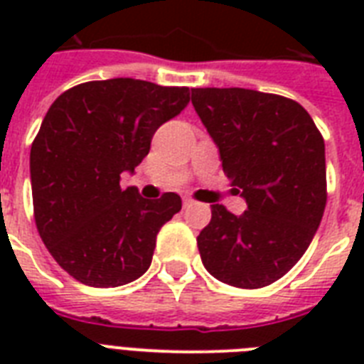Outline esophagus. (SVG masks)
<instances>
[{"mask_svg":"<svg viewBox=\"0 0 364 364\" xmlns=\"http://www.w3.org/2000/svg\"><path fill=\"white\" fill-rule=\"evenodd\" d=\"M194 200L193 198H183V208H188V205H193Z\"/></svg>","mask_w":364,"mask_h":364,"instance_id":"1","label":"esophagus"}]
</instances>
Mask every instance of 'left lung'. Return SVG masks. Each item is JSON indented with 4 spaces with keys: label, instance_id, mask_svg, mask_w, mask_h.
Here are the masks:
<instances>
[{
    "label": "left lung",
    "instance_id": "obj_1",
    "mask_svg": "<svg viewBox=\"0 0 364 364\" xmlns=\"http://www.w3.org/2000/svg\"><path fill=\"white\" fill-rule=\"evenodd\" d=\"M198 117L219 147L225 176L247 202L243 215L211 205L196 238L219 282L260 289L293 268L314 240L327 204L325 141L308 111L279 94L191 88Z\"/></svg>",
    "mask_w": 364,
    "mask_h": 364
}]
</instances>
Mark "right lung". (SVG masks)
Masks as SVG:
<instances>
[{
	"label": "right lung",
	"instance_id": "add662e5",
	"mask_svg": "<svg viewBox=\"0 0 364 364\" xmlns=\"http://www.w3.org/2000/svg\"><path fill=\"white\" fill-rule=\"evenodd\" d=\"M187 87L88 81L54 100L31 143L33 219L48 253L77 282L119 287L143 276L156 234L181 210L176 193L141 198L121 187L160 124L188 104Z\"/></svg>",
	"mask_w": 364,
	"mask_h": 364
}]
</instances>
